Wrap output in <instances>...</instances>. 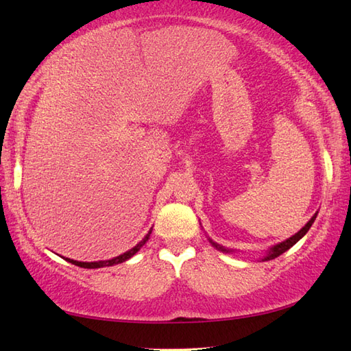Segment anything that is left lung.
Returning a JSON list of instances; mask_svg holds the SVG:
<instances>
[{
	"mask_svg": "<svg viewBox=\"0 0 351 351\" xmlns=\"http://www.w3.org/2000/svg\"><path fill=\"white\" fill-rule=\"evenodd\" d=\"M316 215L317 213H315V216L313 218H311L307 224H305L301 230H299L296 234H293L291 238H289L287 241H284V242H281V244H278V245H275L273 248H270V252H269V254H267V256L264 258V261H270V259H275V258H278L279 254H282L284 252H287L289 250L290 247H293L296 244V242L301 239L305 233H307L308 230H310V227H311V224H313L315 222V219H316ZM212 244L216 247V248H219V250H222V252H228V250H226V248H222V247H219L218 244H215V242H212Z\"/></svg>",
	"mask_w": 351,
	"mask_h": 351,
	"instance_id": "obj_1",
	"label": "left lung"
}]
</instances>
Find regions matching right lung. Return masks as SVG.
<instances>
[{"mask_svg": "<svg viewBox=\"0 0 351 351\" xmlns=\"http://www.w3.org/2000/svg\"><path fill=\"white\" fill-rule=\"evenodd\" d=\"M150 233H152V230L147 234H145V238L141 242H139V244H136L135 247L130 248L129 252L119 254V256L109 259V261H98V263H80V261H73V259H69V258H66V261H69V263H72V264L78 265V267H82V269H101V267H109V265H114V264H121V263H124V261L130 259L133 254H135L139 250V248H141L145 244V242L149 241Z\"/></svg>", "mask_w": 351, "mask_h": 351, "instance_id": "right-lung-1", "label": "right lung"}]
</instances>
